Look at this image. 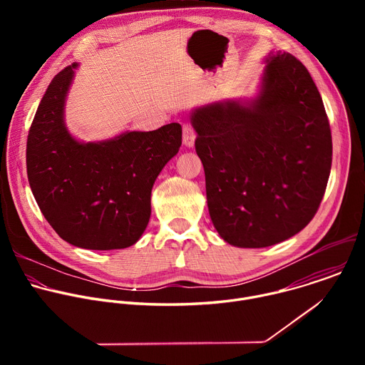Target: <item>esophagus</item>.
Here are the masks:
<instances>
[{
    "label": "esophagus",
    "mask_w": 365,
    "mask_h": 365,
    "mask_svg": "<svg viewBox=\"0 0 365 365\" xmlns=\"http://www.w3.org/2000/svg\"><path fill=\"white\" fill-rule=\"evenodd\" d=\"M195 138H196V133L193 130V127L189 123L183 124V144L187 147H192L195 144Z\"/></svg>",
    "instance_id": "obj_1"
}]
</instances>
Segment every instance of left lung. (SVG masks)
I'll return each instance as SVG.
<instances>
[{"label":"left lung","instance_id":"1","mask_svg":"<svg viewBox=\"0 0 365 365\" xmlns=\"http://www.w3.org/2000/svg\"><path fill=\"white\" fill-rule=\"evenodd\" d=\"M207 210L231 245L262 248L302 231L315 217L332 165L321 93L290 53L269 55L262 93L197 108L192 117Z\"/></svg>","mask_w":365,"mask_h":365}]
</instances>
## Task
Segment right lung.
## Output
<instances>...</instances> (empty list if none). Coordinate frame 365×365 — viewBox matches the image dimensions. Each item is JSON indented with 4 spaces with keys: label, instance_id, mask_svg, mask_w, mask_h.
Masks as SVG:
<instances>
[{
    "label": "right lung",
    "instance_id": "1",
    "mask_svg": "<svg viewBox=\"0 0 365 365\" xmlns=\"http://www.w3.org/2000/svg\"><path fill=\"white\" fill-rule=\"evenodd\" d=\"M76 63L50 82L27 137V176L36 202L58 235L88 250H118L138 241L151 215V189L182 145V127L131 131L82 144L63 123Z\"/></svg>",
    "mask_w": 365,
    "mask_h": 365
}]
</instances>
